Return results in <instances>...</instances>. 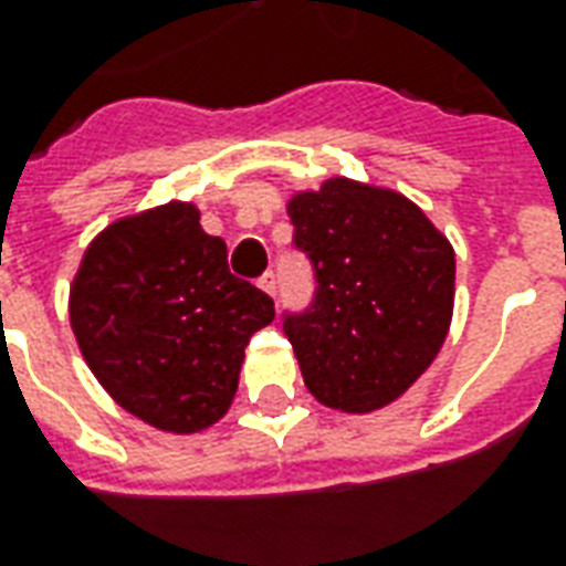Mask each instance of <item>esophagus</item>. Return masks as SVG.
<instances>
[{"mask_svg": "<svg viewBox=\"0 0 566 566\" xmlns=\"http://www.w3.org/2000/svg\"><path fill=\"white\" fill-rule=\"evenodd\" d=\"M260 291H266L270 296H275V291H279V282H275V272H263L260 275Z\"/></svg>", "mask_w": 566, "mask_h": 566, "instance_id": "esophagus-1", "label": "esophagus"}]
</instances>
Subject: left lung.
I'll use <instances>...</instances> for the list:
<instances>
[{
  "mask_svg": "<svg viewBox=\"0 0 566 566\" xmlns=\"http://www.w3.org/2000/svg\"><path fill=\"white\" fill-rule=\"evenodd\" d=\"M315 296L284 315L303 381L318 403L376 412L424 373L446 343L454 251L394 190L331 178L287 202Z\"/></svg>",
  "mask_w": 566,
  "mask_h": 566,
  "instance_id": "obj_1",
  "label": "left lung"
}]
</instances>
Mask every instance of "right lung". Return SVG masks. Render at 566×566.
Wrapping results in <instances>:
<instances>
[{"mask_svg": "<svg viewBox=\"0 0 566 566\" xmlns=\"http://www.w3.org/2000/svg\"><path fill=\"white\" fill-rule=\"evenodd\" d=\"M69 318L93 376L117 406L169 433H197L230 409L248 339L272 300L227 266V245L190 202L120 218L84 251Z\"/></svg>", "mask_w": 566, "mask_h": 566, "instance_id": "right-lung-1", "label": "right lung"}]
</instances>
